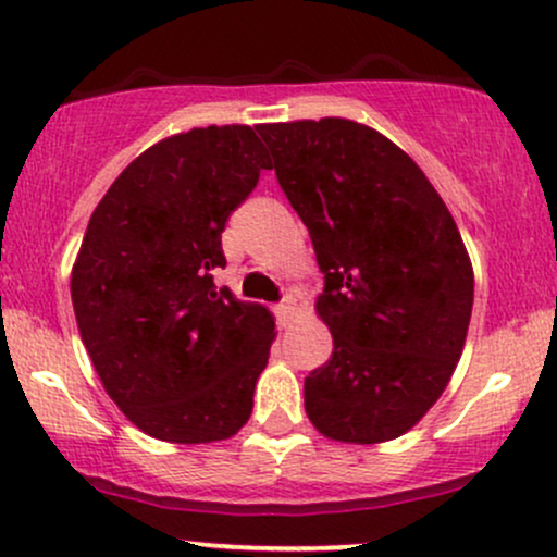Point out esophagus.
Segmentation results:
<instances>
[{"mask_svg": "<svg viewBox=\"0 0 557 557\" xmlns=\"http://www.w3.org/2000/svg\"><path fill=\"white\" fill-rule=\"evenodd\" d=\"M274 314H277V322H280V327H285V324H287V319H290V314H293V296H285L283 304H277V306H274Z\"/></svg>", "mask_w": 557, "mask_h": 557, "instance_id": "obj_1", "label": "esophagus"}]
</instances>
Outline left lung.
I'll return each instance as SVG.
<instances>
[{"mask_svg":"<svg viewBox=\"0 0 557 557\" xmlns=\"http://www.w3.org/2000/svg\"><path fill=\"white\" fill-rule=\"evenodd\" d=\"M314 243L332 359L304 382L337 443L400 437L437 403L469 332L474 270L456 220L406 151L343 117L259 125Z\"/></svg>","mask_w":557,"mask_h":557,"instance_id":"8db88e82","label":"left lung"}]
</instances>
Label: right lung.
Wrapping results in <instances>:
<instances>
[{
  "label": "right lung",
  "mask_w": 557,
  "mask_h": 557,
  "mask_svg": "<svg viewBox=\"0 0 557 557\" xmlns=\"http://www.w3.org/2000/svg\"><path fill=\"white\" fill-rule=\"evenodd\" d=\"M270 170L253 127L177 133L133 159L88 220L70 277L81 341L140 432L201 445L253 408L274 319L216 290L227 216Z\"/></svg>",
  "instance_id": "obj_1"
}]
</instances>
